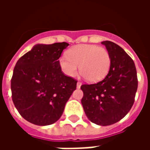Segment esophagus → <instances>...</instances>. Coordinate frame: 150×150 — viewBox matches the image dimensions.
<instances>
[{
  "mask_svg": "<svg viewBox=\"0 0 150 150\" xmlns=\"http://www.w3.org/2000/svg\"><path fill=\"white\" fill-rule=\"evenodd\" d=\"M81 84H82L81 82H78V83H77V88H80V87H81Z\"/></svg>",
  "mask_w": 150,
  "mask_h": 150,
  "instance_id": "obj_1",
  "label": "esophagus"
}]
</instances>
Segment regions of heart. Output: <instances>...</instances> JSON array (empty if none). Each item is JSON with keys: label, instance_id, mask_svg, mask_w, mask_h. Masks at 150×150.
Wrapping results in <instances>:
<instances>
[{"label": "heart", "instance_id": "obj_1", "mask_svg": "<svg viewBox=\"0 0 150 150\" xmlns=\"http://www.w3.org/2000/svg\"><path fill=\"white\" fill-rule=\"evenodd\" d=\"M79 71L86 80L98 82L107 75L111 67V57L107 49L93 44H82L70 48L67 55L59 59L62 72L75 77Z\"/></svg>", "mask_w": 150, "mask_h": 150}]
</instances>
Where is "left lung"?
<instances>
[{
    "instance_id": "left-lung-1",
    "label": "left lung",
    "mask_w": 150,
    "mask_h": 150,
    "mask_svg": "<svg viewBox=\"0 0 150 150\" xmlns=\"http://www.w3.org/2000/svg\"><path fill=\"white\" fill-rule=\"evenodd\" d=\"M101 43L110 54V69L102 81L82 85L81 103L90 121L107 126L118 122L130 111L138 81L135 64L130 56L112 42Z\"/></svg>"
}]
</instances>
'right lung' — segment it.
Wrapping results in <instances>:
<instances>
[{
	"label": "right lung",
	"instance_id": "1",
	"mask_svg": "<svg viewBox=\"0 0 150 150\" xmlns=\"http://www.w3.org/2000/svg\"><path fill=\"white\" fill-rule=\"evenodd\" d=\"M67 42L37 44L18 59L11 79L12 100L25 120L49 125L61 117L77 81L62 73L59 59Z\"/></svg>",
	"mask_w": 150,
	"mask_h": 150
}]
</instances>
